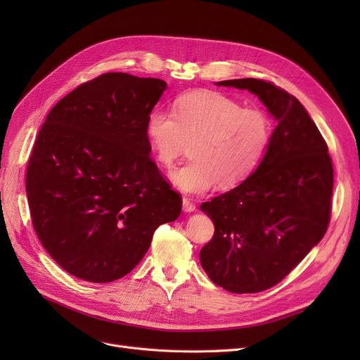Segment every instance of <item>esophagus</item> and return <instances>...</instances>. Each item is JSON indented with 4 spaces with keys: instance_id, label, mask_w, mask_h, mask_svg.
Returning a JSON list of instances; mask_svg holds the SVG:
<instances>
[{
    "instance_id": "obj_1",
    "label": "esophagus",
    "mask_w": 360,
    "mask_h": 360,
    "mask_svg": "<svg viewBox=\"0 0 360 360\" xmlns=\"http://www.w3.org/2000/svg\"><path fill=\"white\" fill-rule=\"evenodd\" d=\"M182 210L185 212V213H194L195 212V205L188 200V198H184L182 200Z\"/></svg>"
}]
</instances>
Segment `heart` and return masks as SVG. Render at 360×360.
I'll use <instances>...</instances> for the list:
<instances>
[{"mask_svg":"<svg viewBox=\"0 0 360 360\" xmlns=\"http://www.w3.org/2000/svg\"><path fill=\"white\" fill-rule=\"evenodd\" d=\"M271 120L266 112L213 90L185 93L174 112L151 109L146 137L158 162L170 167L191 143V160L170 174L179 191L202 195L219 184L229 190L247 179L267 151Z\"/></svg>","mask_w":360,"mask_h":360,"instance_id":"1","label":"heart"}]
</instances>
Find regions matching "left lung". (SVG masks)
Here are the masks:
<instances>
[{
    "instance_id": "obj_1",
    "label": "left lung",
    "mask_w": 360,
    "mask_h": 360,
    "mask_svg": "<svg viewBox=\"0 0 360 360\" xmlns=\"http://www.w3.org/2000/svg\"><path fill=\"white\" fill-rule=\"evenodd\" d=\"M216 84L251 91L277 121L254 172L200 207L214 223L213 239L200 251L204 271L232 293H257L285 278L326 235L333 163L315 122L292 94L257 79Z\"/></svg>"
}]
</instances>
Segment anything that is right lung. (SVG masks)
<instances>
[{
    "instance_id": "right-lung-1",
    "label": "right lung",
    "mask_w": 360,
    "mask_h": 360,
    "mask_svg": "<svg viewBox=\"0 0 360 360\" xmlns=\"http://www.w3.org/2000/svg\"><path fill=\"white\" fill-rule=\"evenodd\" d=\"M167 84L106 72L56 103L36 137L26 175L33 228L70 274L109 283L146 255L182 200L150 159L146 120Z\"/></svg>"
}]
</instances>
